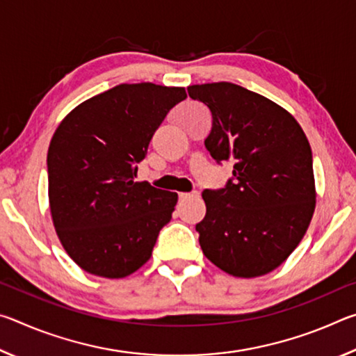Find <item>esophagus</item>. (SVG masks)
Wrapping results in <instances>:
<instances>
[{
    "mask_svg": "<svg viewBox=\"0 0 356 356\" xmlns=\"http://www.w3.org/2000/svg\"><path fill=\"white\" fill-rule=\"evenodd\" d=\"M196 196H200V193L197 191H191V193H179V197L182 201H185V200H190V197H196Z\"/></svg>",
    "mask_w": 356,
    "mask_h": 356,
    "instance_id": "1",
    "label": "esophagus"
}]
</instances>
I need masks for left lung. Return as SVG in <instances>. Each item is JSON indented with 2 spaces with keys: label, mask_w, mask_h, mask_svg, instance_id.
Listing matches in <instances>:
<instances>
[{
  "label": "left lung",
  "mask_w": 356,
  "mask_h": 356,
  "mask_svg": "<svg viewBox=\"0 0 356 356\" xmlns=\"http://www.w3.org/2000/svg\"><path fill=\"white\" fill-rule=\"evenodd\" d=\"M188 95L212 113L204 141L212 159L234 163L225 188L202 191V252L238 278L270 273L297 248L314 213L308 138L284 108L238 84H193Z\"/></svg>",
  "instance_id": "1"
}]
</instances>
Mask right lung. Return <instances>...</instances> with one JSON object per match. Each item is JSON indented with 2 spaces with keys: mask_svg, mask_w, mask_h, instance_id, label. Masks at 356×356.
Segmentation results:
<instances>
[{
  "mask_svg": "<svg viewBox=\"0 0 356 356\" xmlns=\"http://www.w3.org/2000/svg\"><path fill=\"white\" fill-rule=\"evenodd\" d=\"M184 88L118 84L72 110L47 155L48 200L64 250L84 272L124 278L146 264L177 193L135 182L138 163Z\"/></svg>",
  "mask_w": 356,
  "mask_h": 356,
  "instance_id": "1",
  "label": "right lung"
}]
</instances>
